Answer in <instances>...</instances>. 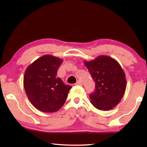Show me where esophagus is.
Returning <instances> with one entry per match:
<instances>
[{"mask_svg":"<svg viewBox=\"0 0 147 147\" xmlns=\"http://www.w3.org/2000/svg\"><path fill=\"white\" fill-rule=\"evenodd\" d=\"M75 85H78V86H82V82L80 80H78L76 82V83L75 84Z\"/></svg>","mask_w":147,"mask_h":147,"instance_id":"obj_1","label":"esophagus"}]
</instances>
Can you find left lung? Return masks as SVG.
Returning a JSON list of instances; mask_svg holds the SVG:
<instances>
[{
    "label": "left lung",
    "instance_id": "left-lung-1",
    "mask_svg": "<svg viewBox=\"0 0 147 147\" xmlns=\"http://www.w3.org/2000/svg\"><path fill=\"white\" fill-rule=\"evenodd\" d=\"M84 63L96 85L89 95L91 103L100 110L113 109L123 98L126 88V75L120 64L115 59L104 55L84 61Z\"/></svg>",
    "mask_w": 147,
    "mask_h": 147
}]
</instances>
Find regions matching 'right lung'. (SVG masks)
I'll list each match as a JSON object with an SVG mask.
<instances>
[{"mask_svg":"<svg viewBox=\"0 0 147 147\" xmlns=\"http://www.w3.org/2000/svg\"><path fill=\"white\" fill-rule=\"evenodd\" d=\"M62 63L60 58L44 55L30 65L24 73L23 84L26 95L32 105L42 112L59 110L72 88L56 77Z\"/></svg>","mask_w":147,"mask_h":147,"instance_id":"1","label":"right lung"}]
</instances>
